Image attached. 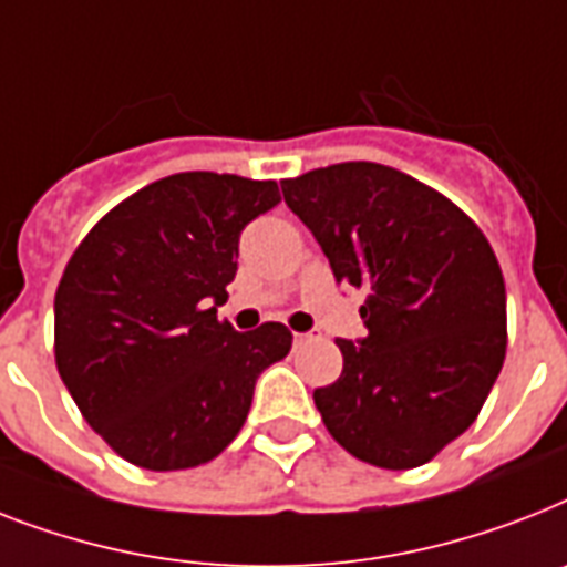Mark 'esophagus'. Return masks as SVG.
I'll list each match as a JSON object with an SVG mask.
<instances>
[{
  "instance_id": "34e87169",
  "label": "esophagus",
  "mask_w": 567,
  "mask_h": 567,
  "mask_svg": "<svg viewBox=\"0 0 567 567\" xmlns=\"http://www.w3.org/2000/svg\"><path fill=\"white\" fill-rule=\"evenodd\" d=\"M311 338H317L315 331H297V334H293V343H306V340Z\"/></svg>"
}]
</instances>
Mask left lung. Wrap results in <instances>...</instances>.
Returning <instances> with one entry per match:
<instances>
[{
	"mask_svg": "<svg viewBox=\"0 0 567 567\" xmlns=\"http://www.w3.org/2000/svg\"><path fill=\"white\" fill-rule=\"evenodd\" d=\"M288 209L323 247L334 279L367 291V334L338 340L343 372L315 390L352 457L416 468L481 413L507 355V291L466 212L379 163L282 179Z\"/></svg>",
	"mask_w": 567,
	"mask_h": 567,
	"instance_id": "left-lung-1",
	"label": "left lung"
}]
</instances>
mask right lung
<instances>
[{
    "label": "right lung",
    "mask_w": 567,
    "mask_h": 567,
    "mask_svg": "<svg viewBox=\"0 0 567 567\" xmlns=\"http://www.w3.org/2000/svg\"><path fill=\"white\" fill-rule=\"evenodd\" d=\"M282 197L274 179L183 172L90 229L54 293V361L95 434L151 472L215 460L241 431L256 379L291 331L218 320L238 238Z\"/></svg>",
    "instance_id": "1"
}]
</instances>
